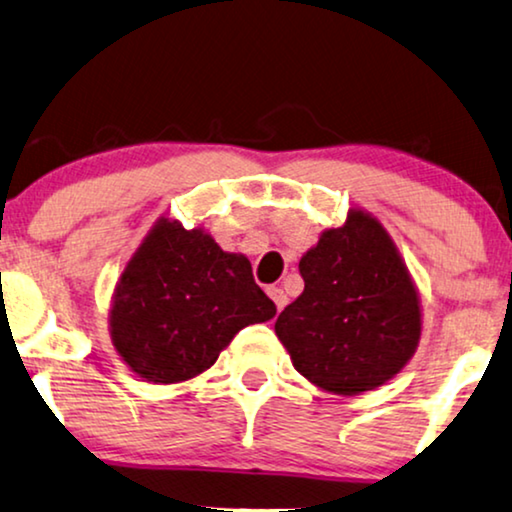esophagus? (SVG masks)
I'll return each instance as SVG.
<instances>
[{
	"label": "esophagus",
	"mask_w": 512,
	"mask_h": 512,
	"mask_svg": "<svg viewBox=\"0 0 512 512\" xmlns=\"http://www.w3.org/2000/svg\"><path fill=\"white\" fill-rule=\"evenodd\" d=\"M267 292H269V297L274 299L276 309H278V311H283V309H285V304H288V295H285L283 288H276V285H274V288H269Z\"/></svg>",
	"instance_id": "obj_1"
}]
</instances>
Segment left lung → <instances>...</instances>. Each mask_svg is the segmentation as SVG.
Wrapping results in <instances>:
<instances>
[{
  "label": "left lung",
  "instance_id": "left-lung-1",
  "mask_svg": "<svg viewBox=\"0 0 512 512\" xmlns=\"http://www.w3.org/2000/svg\"><path fill=\"white\" fill-rule=\"evenodd\" d=\"M304 292L276 335L295 370L330 393L358 395L395 377L417 351L419 295L377 217L351 210L299 262Z\"/></svg>",
  "mask_w": 512,
  "mask_h": 512
}]
</instances>
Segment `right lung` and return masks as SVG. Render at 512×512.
<instances>
[{"label": "right lung", "instance_id": "obj_1", "mask_svg": "<svg viewBox=\"0 0 512 512\" xmlns=\"http://www.w3.org/2000/svg\"><path fill=\"white\" fill-rule=\"evenodd\" d=\"M274 316L248 257L161 217L119 278L109 335L135 374L177 384L206 372L238 330Z\"/></svg>", "mask_w": 512, "mask_h": 512}]
</instances>
